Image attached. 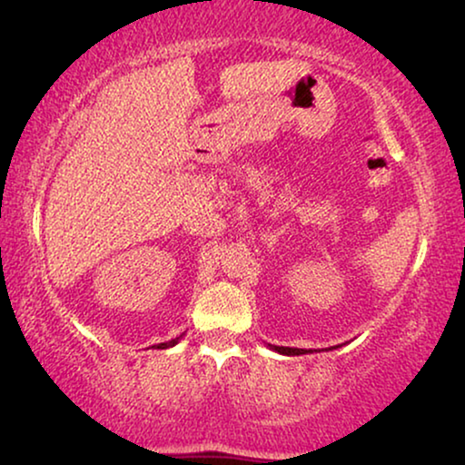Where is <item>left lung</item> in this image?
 <instances>
[{
	"instance_id": "8db88e82",
	"label": "left lung",
	"mask_w": 465,
	"mask_h": 465,
	"mask_svg": "<svg viewBox=\"0 0 465 465\" xmlns=\"http://www.w3.org/2000/svg\"><path fill=\"white\" fill-rule=\"evenodd\" d=\"M271 351L280 352V354H286V357H299V354H307V352H313V351H305V348H286V346H271ZM333 348H340V346H333Z\"/></svg>"
}]
</instances>
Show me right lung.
I'll list each match as a JSON object with an SVG mask.
<instances>
[{
  "label": "right lung",
  "mask_w": 465,
  "mask_h": 465,
  "mask_svg": "<svg viewBox=\"0 0 465 465\" xmlns=\"http://www.w3.org/2000/svg\"><path fill=\"white\" fill-rule=\"evenodd\" d=\"M181 337H183V335L174 337V340H171V341H166V343H160V346H158V348H173V346H174V343H177V341L181 340Z\"/></svg>",
  "instance_id": "1"
}]
</instances>
